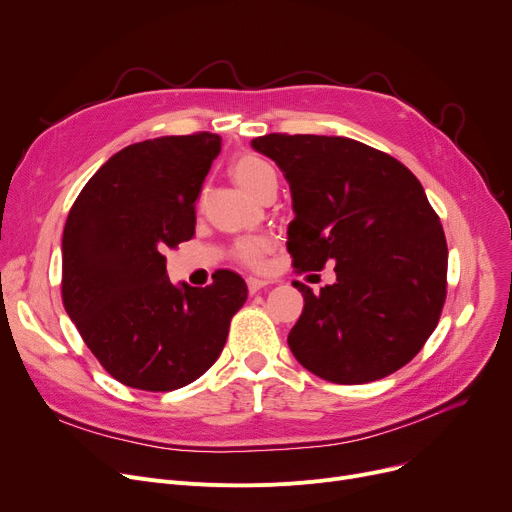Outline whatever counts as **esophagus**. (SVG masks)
<instances>
[{"label": "esophagus", "mask_w": 512, "mask_h": 512, "mask_svg": "<svg viewBox=\"0 0 512 512\" xmlns=\"http://www.w3.org/2000/svg\"><path fill=\"white\" fill-rule=\"evenodd\" d=\"M263 286H267V282H265V280H259V278H249V280H247V288H249V292H251V294L259 292Z\"/></svg>", "instance_id": "obj_1"}]
</instances>
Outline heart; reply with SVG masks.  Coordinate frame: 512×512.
<instances>
[{
	"label": "heart",
	"instance_id": "obj_1",
	"mask_svg": "<svg viewBox=\"0 0 512 512\" xmlns=\"http://www.w3.org/2000/svg\"><path fill=\"white\" fill-rule=\"evenodd\" d=\"M230 174L242 191H245L253 199H257L267 186H274V184L278 186V176H276L274 168L267 164L265 159H261L259 155H253V153L238 155L232 161ZM267 249H270V245H267V240H263V238L242 240L236 247V257L242 263L257 267V265H261Z\"/></svg>",
	"mask_w": 512,
	"mask_h": 512
}]
</instances>
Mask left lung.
<instances>
[{
  "label": "left lung",
  "instance_id": "left-lung-1",
  "mask_svg": "<svg viewBox=\"0 0 512 512\" xmlns=\"http://www.w3.org/2000/svg\"><path fill=\"white\" fill-rule=\"evenodd\" d=\"M253 149L290 184L288 253L297 272L336 263L288 334L297 361L334 384H367L407 365L446 301L448 247L421 182L398 159L344 137L265 134Z\"/></svg>",
  "mask_w": 512,
  "mask_h": 512
}]
</instances>
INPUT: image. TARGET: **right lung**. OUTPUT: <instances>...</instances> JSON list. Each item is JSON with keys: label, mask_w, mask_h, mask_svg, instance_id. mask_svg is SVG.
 I'll return each mask as SVG.
<instances>
[{"label": "right lung", "mask_w": 512, "mask_h": 512, "mask_svg": "<svg viewBox=\"0 0 512 512\" xmlns=\"http://www.w3.org/2000/svg\"><path fill=\"white\" fill-rule=\"evenodd\" d=\"M211 132L159 137L112 155L76 197L62 238V301L120 384L170 392L218 361L247 284L230 270L174 286L166 249L195 234V201L218 157Z\"/></svg>", "instance_id": "add662e5"}]
</instances>
